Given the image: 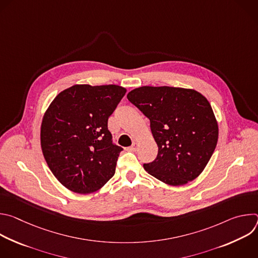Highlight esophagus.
Here are the masks:
<instances>
[{"label": "esophagus", "instance_id": "34e87169", "mask_svg": "<svg viewBox=\"0 0 258 258\" xmlns=\"http://www.w3.org/2000/svg\"><path fill=\"white\" fill-rule=\"evenodd\" d=\"M130 149H131L132 151H136V150L138 149V144H137V143H134V144L130 147Z\"/></svg>", "mask_w": 258, "mask_h": 258}]
</instances>
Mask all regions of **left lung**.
<instances>
[{"label":"left lung","instance_id":"left-lung-1","mask_svg":"<svg viewBox=\"0 0 258 258\" xmlns=\"http://www.w3.org/2000/svg\"><path fill=\"white\" fill-rule=\"evenodd\" d=\"M150 120L157 157L144 168L171 186L195 179L212 156L218 126L212 108L200 93L173 87H141L127 94Z\"/></svg>","mask_w":258,"mask_h":258}]
</instances>
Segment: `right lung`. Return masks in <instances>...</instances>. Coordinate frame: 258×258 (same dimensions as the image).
<instances>
[{"instance_id": "add662e5", "label": "right lung", "mask_w": 258, "mask_h": 258, "mask_svg": "<svg viewBox=\"0 0 258 258\" xmlns=\"http://www.w3.org/2000/svg\"><path fill=\"white\" fill-rule=\"evenodd\" d=\"M120 86L76 85L61 92L43 118L44 157L64 187L90 194L115 173L119 153L108 118L125 95Z\"/></svg>"}]
</instances>
